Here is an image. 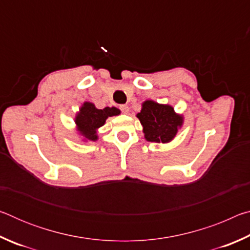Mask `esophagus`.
Wrapping results in <instances>:
<instances>
[{
	"label": "esophagus",
	"mask_w": 250,
	"mask_h": 250,
	"mask_svg": "<svg viewBox=\"0 0 250 250\" xmlns=\"http://www.w3.org/2000/svg\"><path fill=\"white\" fill-rule=\"evenodd\" d=\"M120 110L122 111V113H128L129 112V107H128V105H125V104H121Z\"/></svg>",
	"instance_id": "obj_1"
}]
</instances>
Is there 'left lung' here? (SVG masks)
Returning a JSON list of instances; mask_svg holds the SVG:
<instances>
[{"instance_id": "1", "label": "left lung", "mask_w": 250, "mask_h": 250, "mask_svg": "<svg viewBox=\"0 0 250 250\" xmlns=\"http://www.w3.org/2000/svg\"><path fill=\"white\" fill-rule=\"evenodd\" d=\"M137 118L143 126L146 141L156 143H168L175 138L184 118L174 111L170 104H158L153 100H146Z\"/></svg>"}]
</instances>
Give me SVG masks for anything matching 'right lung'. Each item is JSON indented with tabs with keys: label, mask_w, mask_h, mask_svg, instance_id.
<instances>
[{
	"label": "right lung",
	"mask_w": 250,
	"mask_h": 250,
	"mask_svg": "<svg viewBox=\"0 0 250 250\" xmlns=\"http://www.w3.org/2000/svg\"><path fill=\"white\" fill-rule=\"evenodd\" d=\"M118 115H120V110L116 107L97 109L94 104L86 101L83 104L75 117L76 129L83 138V141H97L98 129L104 125L109 117Z\"/></svg>",
	"instance_id": "obj_1"
}]
</instances>
